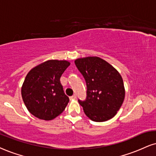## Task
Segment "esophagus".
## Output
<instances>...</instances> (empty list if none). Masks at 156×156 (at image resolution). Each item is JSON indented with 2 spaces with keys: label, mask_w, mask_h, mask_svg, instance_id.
<instances>
[{
  "label": "esophagus",
  "mask_w": 156,
  "mask_h": 156,
  "mask_svg": "<svg viewBox=\"0 0 156 156\" xmlns=\"http://www.w3.org/2000/svg\"><path fill=\"white\" fill-rule=\"evenodd\" d=\"M76 97H76V94H73L72 97H70V100H73V99H76Z\"/></svg>",
  "instance_id": "1"
}]
</instances>
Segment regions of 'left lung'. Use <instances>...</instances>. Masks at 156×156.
Wrapping results in <instances>:
<instances>
[{
	"label": "left lung",
	"mask_w": 156,
	"mask_h": 156,
	"mask_svg": "<svg viewBox=\"0 0 156 156\" xmlns=\"http://www.w3.org/2000/svg\"><path fill=\"white\" fill-rule=\"evenodd\" d=\"M75 63L86 83V100H78L86 116L96 122L111 119L121 108L125 98L121 74L98 57L78 58Z\"/></svg>",
	"instance_id": "1"
}]
</instances>
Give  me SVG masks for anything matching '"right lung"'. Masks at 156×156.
I'll return each instance as SVG.
<instances>
[{
  "instance_id": "right-lung-1",
  "label": "right lung",
  "mask_w": 156,
  "mask_h": 156,
  "mask_svg": "<svg viewBox=\"0 0 156 156\" xmlns=\"http://www.w3.org/2000/svg\"><path fill=\"white\" fill-rule=\"evenodd\" d=\"M70 65L67 60L50 59L29 71L21 92L24 105L32 115L51 121L64 111L69 98L64 93L60 77Z\"/></svg>"
}]
</instances>
